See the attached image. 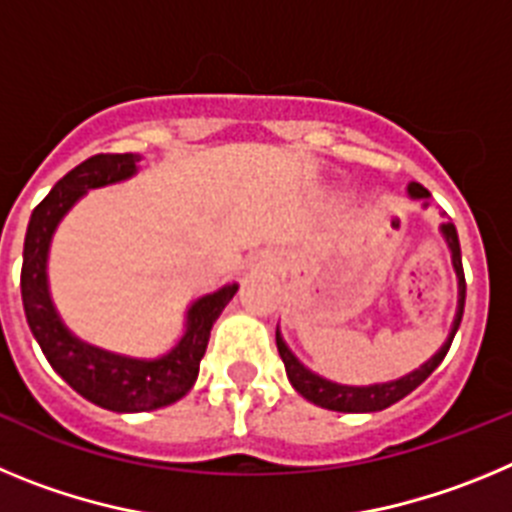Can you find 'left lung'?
Here are the masks:
<instances>
[{"instance_id": "8db88e82", "label": "left lung", "mask_w": 512, "mask_h": 512, "mask_svg": "<svg viewBox=\"0 0 512 512\" xmlns=\"http://www.w3.org/2000/svg\"><path fill=\"white\" fill-rule=\"evenodd\" d=\"M408 194L413 197V200H428V197H431L428 189L420 187V184L415 182L408 187ZM441 233L443 238H446V243H449L451 264H454L456 279H459V307H456L454 325H451V333L449 338H446V343L441 346V351H436V356H431V359L425 361L420 369L395 379V382L369 384V387H351V384H336V382H330V379L318 377L315 372H310V369H307L305 364H300V359L289 351L282 333H279L277 328V348H279V356H282L284 361V369H287V377L289 382H292V387H295L305 400L315 402V405H320V408L338 410V413H377V410L395 405L397 400L410 395L415 387H420L425 379L431 377L433 369L443 361V356L449 354L451 341H454L456 330H459V323H461V315H464V300H467V282H464V266H461L459 235H456V228L451 223H443Z\"/></svg>"}]
</instances>
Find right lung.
Masks as SVG:
<instances>
[{"label": "right lung", "mask_w": 512, "mask_h": 512, "mask_svg": "<svg viewBox=\"0 0 512 512\" xmlns=\"http://www.w3.org/2000/svg\"><path fill=\"white\" fill-rule=\"evenodd\" d=\"M138 153H97L71 169L33 210L22 248V307L35 341L48 364L66 382L99 408L115 413H146L182 400L200 374L212 323L233 300L238 284H225L212 295L194 300L187 310V330L161 359H130L76 338L53 307L48 292V248L61 217L74 207L87 189L122 182L138 171Z\"/></svg>", "instance_id": "1"}]
</instances>
